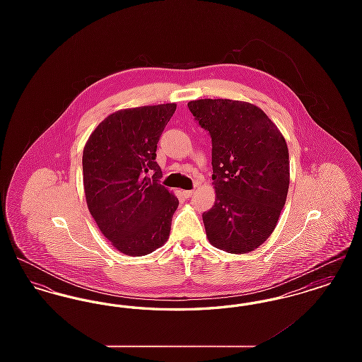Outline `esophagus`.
I'll return each instance as SVG.
<instances>
[{
	"instance_id": "esophagus-1",
	"label": "esophagus",
	"mask_w": 362,
	"mask_h": 362,
	"mask_svg": "<svg viewBox=\"0 0 362 362\" xmlns=\"http://www.w3.org/2000/svg\"><path fill=\"white\" fill-rule=\"evenodd\" d=\"M194 192H195L194 189H187V191H183V195H185L186 198H191V197L194 195Z\"/></svg>"
}]
</instances>
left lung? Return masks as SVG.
<instances>
[{
    "label": "left lung",
    "instance_id": "1",
    "mask_svg": "<svg viewBox=\"0 0 362 362\" xmlns=\"http://www.w3.org/2000/svg\"><path fill=\"white\" fill-rule=\"evenodd\" d=\"M211 138L216 201L202 214L209 241L247 254L269 239L289 189V152L276 124L257 105L229 99L187 104Z\"/></svg>",
    "mask_w": 362,
    "mask_h": 362
}]
</instances>
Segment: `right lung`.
I'll return each instance as SVG.
<instances>
[{"mask_svg":"<svg viewBox=\"0 0 362 362\" xmlns=\"http://www.w3.org/2000/svg\"><path fill=\"white\" fill-rule=\"evenodd\" d=\"M175 110L168 103L117 111L86 141V205L104 236L129 257L148 255L170 236L179 201L160 185L156 151Z\"/></svg>","mask_w":362,"mask_h":362,"instance_id":"1","label":"right lung"}]
</instances>
